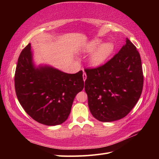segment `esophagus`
I'll return each instance as SVG.
<instances>
[{"mask_svg":"<svg viewBox=\"0 0 159 159\" xmlns=\"http://www.w3.org/2000/svg\"><path fill=\"white\" fill-rule=\"evenodd\" d=\"M83 78L84 81H85V80L87 79V74H86V73L85 72H84V71H83Z\"/></svg>","mask_w":159,"mask_h":159,"instance_id":"34e87169","label":"esophagus"}]
</instances>
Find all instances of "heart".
Segmentation results:
<instances>
[{
	"label": "heart",
	"mask_w": 159,
	"mask_h": 159,
	"mask_svg": "<svg viewBox=\"0 0 159 159\" xmlns=\"http://www.w3.org/2000/svg\"><path fill=\"white\" fill-rule=\"evenodd\" d=\"M100 39H94L87 43L83 47V51L86 53H91L88 61L90 66L98 67L106 61L112 55L115 46L112 42H107L101 43Z\"/></svg>",
	"instance_id": "heart-1"
}]
</instances>
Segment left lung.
<instances>
[{"mask_svg":"<svg viewBox=\"0 0 159 159\" xmlns=\"http://www.w3.org/2000/svg\"><path fill=\"white\" fill-rule=\"evenodd\" d=\"M85 71L88 105L96 120L103 122L120 120L135 106L142 92L143 75L139 53L128 38L104 65Z\"/></svg>","mask_w":159,"mask_h":159,"instance_id":"1","label":"left lung"}]
</instances>
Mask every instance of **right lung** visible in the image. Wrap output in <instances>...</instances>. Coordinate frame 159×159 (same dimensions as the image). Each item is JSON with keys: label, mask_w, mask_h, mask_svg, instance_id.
Segmentation results:
<instances>
[{"label": "right lung", "mask_w": 159, "mask_h": 159, "mask_svg": "<svg viewBox=\"0 0 159 159\" xmlns=\"http://www.w3.org/2000/svg\"><path fill=\"white\" fill-rule=\"evenodd\" d=\"M14 82L17 98L26 113L47 126L67 119L74 98L84 87L81 70L67 74L46 65L36 67L31 43L19 56Z\"/></svg>", "instance_id": "obj_1"}]
</instances>
